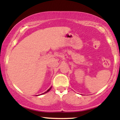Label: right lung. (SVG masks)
Wrapping results in <instances>:
<instances>
[{
	"instance_id": "1",
	"label": "right lung",
	"mask_w": 120,
	"mask_h": 120,
	"mask_svg": "<svg viewBox=\"0 0 120 120\" xmlns=\"http://www.w3.org/2000/svg\"><path fill=\"white\" fill-rule=\"evenodd\" d=\"M52 87H50V88H49V89H48V90H47V91H46V92H45V93H44L41 94H45V93H47V92H49V91H50V90H51V88H52Z\"/></svg>"
}]
</instances>
